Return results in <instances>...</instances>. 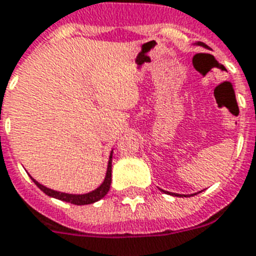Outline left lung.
I'll list each match as a JSON object with an SVG mask.
<instances>
[{
  "instance_id": "1",
  "label": "left lung",
  "mask_w": 256,
  "mask_h": 256,
  "mask_svg": "<svg viewBox=\"0 0 256 256\" xmlns=\"http://www.w3.org/2000/svg\"><path fill=\"white\" fill-rule=\"evenodd\" d=\"M200 46H205V44H202V43L200 42ZM163 192H164V190H163ZM168 193H170V192H168ZM170 194H174V193H170ZM175 196H180V194H175Z\"/></svg>"
}]
</instances>
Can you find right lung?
I'll list each match as a JSON object with an SVG mask.
<instances>
[{
	"label": "right lung",
	"instance_id": "add662e5",
	"mask_svg": "<svg viewBox=\"0 0 256 256\" xmlns=\"http://www.w3.org/2000/svg\"><path fill=\"white\" fill-rule=\"evenodd\" d=\"M113 154V152H112ZM112 154H110L109 158V164H108V171L106 176H105V180L101 186L97 189H94L93 192L90 193H85V194H68V193H62V192H56V190H52V189L46 188L44 186L39 184L38 182H35L32 178V182L36 184L39 189H42L46 194H48L51 197H55V198H59L62 201H66V202H70L74 205H88V204H93L96 201L101 200L110 189V184H112Z\"/></svg>",
	"mask_w": 256,
	"mask_h": 256
}]
</instances>
